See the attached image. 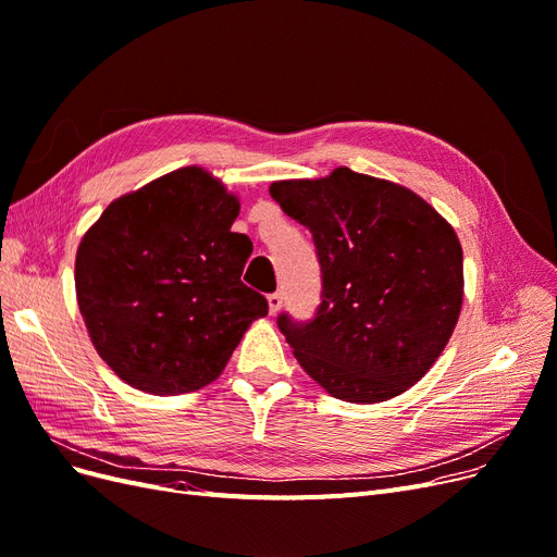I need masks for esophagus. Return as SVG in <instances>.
<instances>
[{
    "label": "esophagus",
    "mask_w": 557,
    "mask_h": 557,
    "mask_svg": "<svg viewBox=\"0 0 557 557\" xmlns=\"http://www.w3.org/2000/svg\"><path fill=\"white\" fill-rule=\"evenodd\" d=\"M282 300H284L282 294H271V296H269V311L273 313V317L282 309Z\"/></svg>",
    "instance_id": "obj_1"
}]
</instances>
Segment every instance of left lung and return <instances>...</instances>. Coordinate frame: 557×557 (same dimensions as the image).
Returning <instances> with one entry per match:
<instances>
[{
  "label": "left lung",
  "instance_id": "obj_1",
  "mask_svg": "<svg viewBox=\"0 0 557 557\" xmlns=\"http://www.w3.org/2000/svg\"><path fill=\"white\" fill-rule=\"evenodd\" d=\"M271 196L311 232L321 263L313 319L277 317L300 367L348 403L407 392L437 361L462 309L455 230L417 193L350 168L275 182Z\"/></svg>",
  "mask_w": 557,
  "mask_h": 557
}]
</instances>
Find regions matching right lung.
Returning a JSON list of instances; mask_svg holds the SVG:
<instances>
[{
  "mask_svg": "<svg viewBox=\"0 0 557 557\" xmlns=\"http://www.w3.org/2000/svg\"><path fill=\"white\" fill-rule=\"evenodd\" d=\"M236 215L225 186L188 165L117 198L86 232L77 302L117 377L157 396L196 392L269 313L240 282L252 240L232 232Z\"/></svg>",
  "mask_w": 557,
  "mask_h": 557,
  "instance_id": "right-lung-1",
  "label": "right lung"
}]
</instances>
